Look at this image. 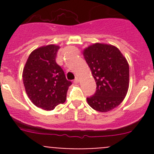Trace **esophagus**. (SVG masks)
<instances>
[{
    "mask_svg": "<svg viewBox=\"0 0 154 154\" xmlns=\"http://www.w3.org/2000/svg\"><path fill=\"white\" fill-rule=\"evenodd\" d=\"M74 82L75 83H79V79L78 77H75V79L74 80Z\"/></svg>",
    "mask_w": 154,
    "mask_h": 154,
    "instance_id": "34e87169",
    "label": "esophagus"
}]
</instances>
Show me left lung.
Instances as JSON below:
<instances>
[{"label":"left lung","mask_w":154,"mask_h":154,"mask_svg":"<svg viewBox=\"0 0 154 154\" xmlns=\"http://www.w3.org/2000/svg\"><path fill=\"white\" fill-rule=\"evenodd\" d=\"M84 58L96 82V91L87 98L93 109L106 112L117 107L126 97L130 84V68L117 47L94 43L84 48Z\"/></svg>","instance_id":"obj_1"}]
</instances>
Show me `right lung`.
<instances>
[{
	"label": "right lung",
	"mask_w": 154,
	"mask_h": 154,
	"mask_svg": "<svg viewBox=\"0 0 154 154\" xmlns=\"http://www.w3.org/2000/svg\"><path fill=\"white\" fill-rule=\"evenodd\" d=\"M59 48L53 44L38 48L31 51L23 69L27 95L31 103L42 109L53 110L57 105L65 103L72 85L55 62Z\"/></svg>",
	"instance_id": "right-lung-1"
}]
</instances>
